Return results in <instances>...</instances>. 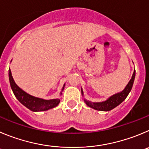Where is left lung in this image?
<instances>
[{
  "instance_id": "left-lung-1",
  "label": "left lung",
  "mask_w": 149,
  "mask_h": 149,
  "mask_svg": "<svg viewBox=\"0 0 149 149\" xmlns=\"http://www.w3.org/2000/svg\"><path fill=\"white\" fill-rule=\"evenodd\" d=\"M134 78H135V70H134L132 79H130V81H129L127 85L125 87V88L120 93L112 95V96L108 98L106 101H101V102H92V101L87 100L86 98H84V102L89 107L93 108L95 110L104 111V112L112 110V109H114L117 106H118L119 104H121L128 96L132 88ZM81 95H82V96H84V92H83L82 88H81Z\"/></svg>"
}]
</instances>
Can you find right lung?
<instances>
[{"label":"right lung","mask_w":149,"mask_h":149,"mask_svg":"<svg viewBox=\"0 0 149 149\" xmlns=\"http://www.w3.org/2000/svg\"><path fill=\"white\" fill-rule=\"evenodd\" d=\"M9 78L11 88H12L17 99L20 101L23 105H24L26 107H27L28 109L33 111V112H42V111L48 110V109H52V108L58 106V104L60 102L59 98L45 100L43 99V98L33 96V95L27 93L26 92H25L24 90H23L20 87L17 85L13 77H12L10 69H9ZM65 85V84H64L63 87H62L60 95H62V91L64 90Z\"/></svg>","instance_id":"1"}]
</instances>
